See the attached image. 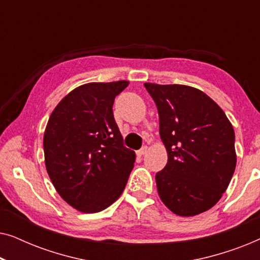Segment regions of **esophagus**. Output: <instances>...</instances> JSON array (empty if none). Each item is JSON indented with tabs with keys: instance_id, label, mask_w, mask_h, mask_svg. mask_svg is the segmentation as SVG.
<instances>
[{
	"instance_id": "34e87169",
	"label": "esophagus",
	"mask_w": 260,
	"mask_h": 260,
	"mask_svg": "<svg viewBox=\"0 0 260 260\" xmlns=\"http://www.w3.org/2000/svg\"><path fill=\"white\" fill-rule=\"evenodd\" d=\"M147 150H148V148L147 147H143V148H141L140 150H137V155L138 156H143L145 152H147Z\"/></svg>"
}]
</instances>
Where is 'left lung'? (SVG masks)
<instances>
[{
  "mask_svg": "<svg viewBox=\"0 0 260 260\" xmlns=\"http://www.w3.org/2000/svg\"><path fill=\"white\" fill-rule=\"evenodd\" d=\"M157 106L168 162L156 174L159 198L170 211L193 216L220 200L237 165L236 135L225 112L198 88L145 83Z\"/></svg>",
  "mask_w": 260,
  "mask_h": 260,
  "instance_id": "1",
  "label": "left lung"
}]
</instances>
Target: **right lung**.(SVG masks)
<instances>
[{"label": "right lung", "instance_id": "add662e5", "mask_svg": "<svg viewBox=\"0 0 260 260\" xmlns=\"http://www.w3.org/2000/svg\"><path fill=\"white\" fill-rule=\"evenodd\" d=\"M129 81L90 83L53 110L44 135L46 169L67 204L84 213L108 208L123 193L136 155L124 147L112 106Z\"/></svg>", "mask_w": 260, "mask_h": 260}]
</instances>
